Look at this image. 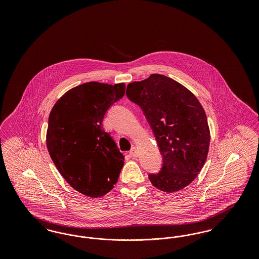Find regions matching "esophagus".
<instances>
[{"mask_svg": "<svg viewBox=\"0 0 259 259\" xmlns=\"http://www.w3.org/2000/svg\"><path fill=\"white\" fill-rule=\"evenodd\" d=\"M129 154H130L132 157H138V150H137V148H131V150L129 151Z\"/></svg>", "mask_w": 259, "mask_h": 259, "instance_id": "1", "label": "esophagus"}]
</instances>
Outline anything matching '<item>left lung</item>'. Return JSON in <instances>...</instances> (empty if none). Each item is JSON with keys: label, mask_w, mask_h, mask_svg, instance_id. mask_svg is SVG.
<instances>
[{"label": "left lung", "mask_w": 259, "mask_h": 259, "mask_svg": "<svg viewBox=\"0 0 259 259\" xmlns=\"http://www.w3.org/2000/svg\"><path fill=\"white\" fill-rule=\"evenodd\" d=\"M126 95L142 109L163 157L160 171L149 174V181L164 192L185 188L209 151V125L200 102L184 85L158 74L129 83Z\"/></svg>", "instance_id": "8db88e82"}]
</instances>
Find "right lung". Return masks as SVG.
Returning <instances> with one entry per match:
<instances>
[{
	"mask_svg": "<svg viewBox=\"0 0 259 259\" xmlns=\"http://www.w3.org/2000/svg\"><path fill=\"white\" fill-rule=\"evenodd\" d=\"M124 93V83L87 82L66 92L50 111V157L66 182L88 197L111 191L123 167V154L102 122Z\"/></svg>",
	"mask_w": 259,
	"mask_h": 259,
	"instance_id": "obj_1",
	"label": "right lung"
}]
</instances>
